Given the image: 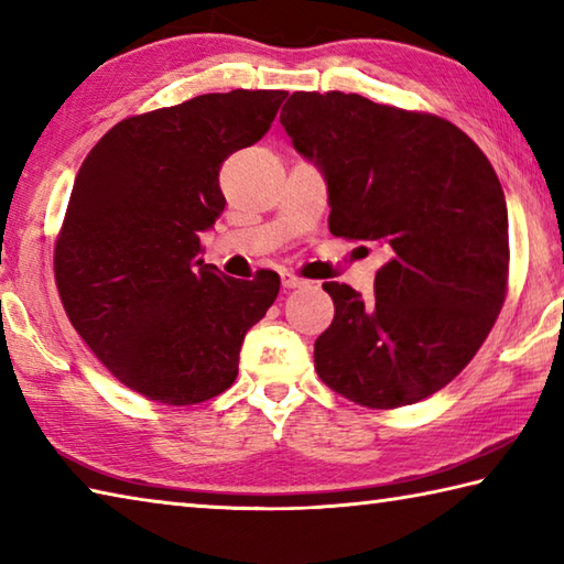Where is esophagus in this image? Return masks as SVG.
<instances>
[{
  "label": "esophagus",
  "instance_id": "34e87169",
  "mask_svg": "<svg viewBox=\"0 0 564 564\" xmlns=\"http://www.w3.org/2000/svg\"><path fill=\"white\" fill-rule=\"evenodd\" d=\"M281 283H283V289H289V291L303 289V285H307L305 279H301V275H295V273H291V271H283V273H281Z\"/></svg>",
  "mask_w": 564,
  "mask_h": 564
}]
</instances>
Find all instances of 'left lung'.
Instances as JSON below:
<instances>
[{
    "instance_id": "left-lung-1",
    "label": "left lung",
    "mask_w": 564,
    "mask_h": 564,
    "mask_svg": "<svg viewBox=\"0 0 564 564\" xmlns=\"http://www.w3.org/2000/svg\"><path fill=\"white\" fill-rule=\"evenodd\" d=\"M281 124L325 173L329 231L389 257L369 303L323 283L335 317L315 339L317 377L379 411L445 389L509 291V213L489 159L443 117L355 93H293Z\"/></svg>"
}]
</instances>
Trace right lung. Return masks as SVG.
Returning <instances> with one entry per match:
<instances>
[{"label":"right lung","mask_w":564,"mask_h":564,"mask_svg":"<svg viewBox=\"0 0 564 564\" xmlns=\"http://www.w3.org/2000/svg\"><path fill=\"white\" fill-rule=\"evenodd\" d=\"M285 90L209 93L121 119L87 153L53 249L70 325L121 383L193 405L237 379L279 273L229 279L200 259L223 215L219 169L271 129Z\"/></svg>","instance_id":"right-lung-1"}]
</instances>
